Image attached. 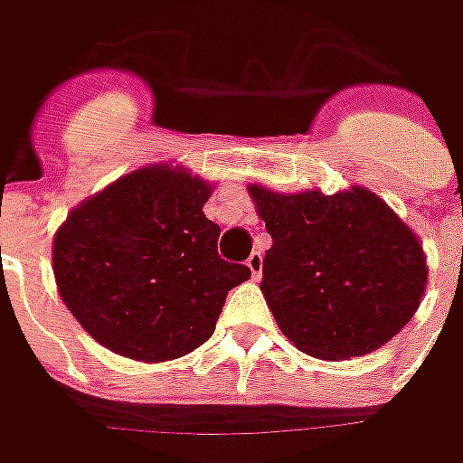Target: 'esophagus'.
<instances>
[{"label": "esophagus", "mask_w": 463, "mask_h": 463, "mask_svg": "<svg viewBox=\"0 0 463 463\" xmlns=\"http://www.w3.org/2000/svg\"><path fill=\"white\" fill-rule=\"evenodd\" d=\"M247 268L252 270V278L258 280V278L262 276V255H260V252H252V255L247 258Z\"/></svg>", "instance_id": "34e87169"}]
</instances>
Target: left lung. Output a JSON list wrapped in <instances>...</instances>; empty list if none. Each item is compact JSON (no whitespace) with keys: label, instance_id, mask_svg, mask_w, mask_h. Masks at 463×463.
<instances>
[{"label":"left lung","instance_id":"8db88e82","mask_svg":"<svg viewBox=\"0 0 463 463\" xmlns=\"http://www.w3.org/2000/svg\"><path fill=\"white\" fill-rule=\"evenodd\" d=\"M250 195L273 247L260 288L278 327L298 350L325 361L365 355L400 332L425 294V252L418 237L364 187Z\"/></svg>","mask_w":463,"mask_h":463}]
</instances>
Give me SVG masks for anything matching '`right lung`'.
I'll return each mask as SVG.
<instances>
[{
    "label": "right lung",
    "mask_w": 463,
    "mask_h": 463,
    "mask_svg": "<svg viewBox=\"0 0 463 463\" xmlns=\"http://www.w3.org/2000/svg\"><path fill=\"white\" fill-rule=\"evenodd\" d=\"M211 187L180 169L120 177L53 240L63 304L98 343L136 361L180 358L213 335L226 294L252 276L219 258Z\"/></svg>",
    "instance_id": "right-lung-1"
}]
</instances>
